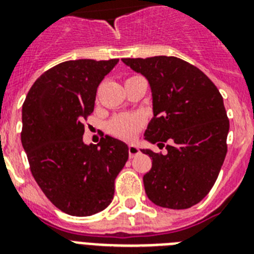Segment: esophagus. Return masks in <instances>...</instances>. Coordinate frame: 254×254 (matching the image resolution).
<instances>
[{"label": "esophagus", "mask_w": 254, "mask_h": 254, "mask_svg": "<svg viewBox=\"0 0 254 254\" xmlns=\"http://www.w3.org/2000/svg\"><path fill=\"white\" fill-rule=\"evenodd\" d=\"M140 154V149H138L137 145H129L128 146V155H129V158H133V156H136V155Z\"/></svg>", "instance_id": "1"}]
</instances>
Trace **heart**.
I'll list each match as a JSON object with an SVG mask.
<instances>
[{"label": "heart", "instance_id": "heart-1", "mask_svg": "<svg viewBox=\"0 0 254 254\" xmlns=\"http://www.w3.org/2000/svg\"><path fill=\"white\" fill-rule=\"evenodd\" d=\"M141 126L140 117L136 114L123 113L113 117L108 123V131L123 140H131L137 133Z\"/></svg>", "mask_w": 254, "mask_h": 254}]
</instances>
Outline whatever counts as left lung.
<instances>
[{"label": "left lung", "mask_w": 254, "mask_h": 254, "mask_svg": "<svg viewBox=\"0 0 254 254\" xmlns=\"http://www.w3.org/2000/svg\"><path fill=\"white\" fill-rule=\"evenodd\" d=\"M149 82L154 117L143 133L150 143L169 142L168 152L141 149L152 159L145 192L160 207L198 203L216 182L226 155L229 120L221 94L205 73L177 57L123 58Z\"/></svg>", "instance_id": "left-lung-1"}]
</instances>
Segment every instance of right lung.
<instances>
[{
  "label": "right lung",
  "instance_id": "obj_1",
  "mask_svg": "<svg viewBox=\"0 0 254 254\" xmlns=\"http://www.w3.org/2000/svg\"><path fill=\"white\" fill-rule=\"evenodd\" d=\"M118 62H62L38 78L22 104L21 143L31 174L47 198L71 216L108 207L128 159V146L109 134L98 145L82 141L96 89Z\"/></svg>",
  "mask_w": 254,
  "mask_h": 254
}]
</instances>
